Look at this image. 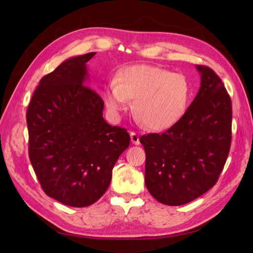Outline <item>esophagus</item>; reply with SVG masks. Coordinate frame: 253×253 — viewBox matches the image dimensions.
Returning a JSON list of instances; mask_svg holds the SVG:
<instances>
[{"instance_id":"1","label":"esophagus","mask_w":253,"mask_h":253,"mask_svg":"<svg viewBox=\"0 0 253 253\" xmlns=\"http://www.w3.org/2000/svg\"><path fill=\"white\" fill-rule=\"evenodd\" d=\"M129 136H131V141L134 143V144H139L140 141H139V136L137 135L136 133L134 132H131V134H129Z\"/></svg>"}]
</instances>
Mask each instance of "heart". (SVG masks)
Returning <instances> with one entry per match:
<instances>
[{
	"mask_svg": "<svg viewBox=\"0 0 253 253\" xmlns=\"http://www.w3.org/2000/svg\"><path fill=\"white\" fill-rule=\"evenodd\" d=\"M191 98L186 76L166 68L139 64L120 70L116 80L106 83L104 100L113 116L136 99L134 112L140 124L152 131H166L182 118Z\"/></svg>",
	"mask_w": 253,
	"mask_h": 253,
	"instance_id": "b5f03b06",
	"label": "heart"
}]
</instances>
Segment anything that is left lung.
<instances>
[{
  "label": "left lung",
  "instance_id": "obj_1",
  "mask_svg": "<svg viewBox=\"0 0 253 253\" xmlns=\"http://www.w3.org/2000/svg\"><path fill=\"white\" fill-rule=\"evenodd\" d=\"M195 67L201 87L182 118L163 134L140 137L145 186L169 206L192 202L215 185L230 150L231 99L211 68Z\"/></svg>",
  "mask_w": 253,
  "mask_h": 253
}]
</instances>
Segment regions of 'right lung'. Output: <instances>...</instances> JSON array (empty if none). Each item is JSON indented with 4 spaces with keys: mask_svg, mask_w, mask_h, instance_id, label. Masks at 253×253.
Masks as SVG:
<instances>
[{
    "mask_svg": "<svg viewBox=\"0 0 253 253\" xmlns=\"http://www.w3.org/2000/svg\"><path fill=\"white\" fill-rule=\"evenodd\" d=\"M96 52L68 58L44 76L28 105L29 158L44 192L66 206L96 203L112 180L127 131L103 118L104 103L86 86V62Z\"/></svg>",
    "mask_w": 253,
    "mask_h": 253,
    "instance_id": "obj_1",
    "label": "right lung"
}]
</instances>
